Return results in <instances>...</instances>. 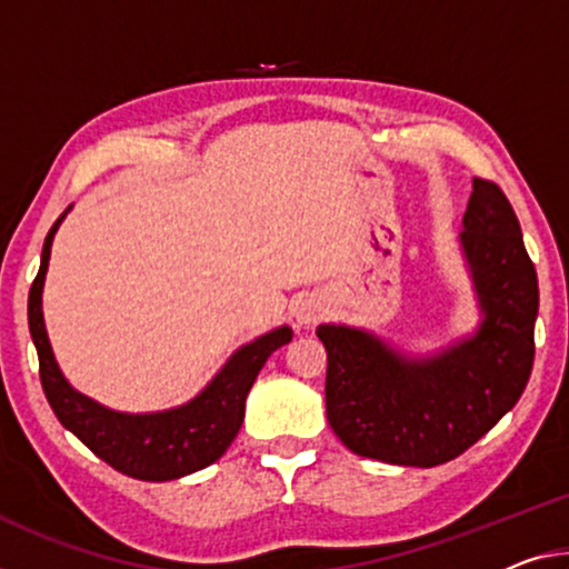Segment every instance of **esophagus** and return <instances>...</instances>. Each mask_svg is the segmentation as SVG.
<instances>
[{"label":"esophagus","instance_id":"34e87169","mask_svg":"<svg viewBox=\"0 0 569 569\" xmlns=\"http://www.w3.org/2000/svg\"><path fill=\"white\" fill-rule=\"evenodd\" d=\"M322 315H326V302L318 297H305L295 308V322L297 328H312L322 320Z\"/></svg>","mask_w":569,"mask_h":569}]
</instances>
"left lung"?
Segmentation results:
<instances>
[{
  "mask_svg": "<svg viewBox=\"0 0 569 569\" xmlns=\"http://www.w3.org/2000/svg\"><path fill=\"white\" fill-rule=\"evenodd\" d=\"M460 251L478 300L473 333L409 353L373 330L322 322L326 412L338 440L391 466H442L517 405L535 363L537 269L501 188L473 178Z\"/></svg>",
  "mask_w": 569,
  "mask_h": 569,
  "instance_id": "obj_1",
  "label": "left lung"
}]
</instances>
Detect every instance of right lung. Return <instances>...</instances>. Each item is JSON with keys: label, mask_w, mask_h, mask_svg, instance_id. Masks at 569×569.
I'll return each instance as SVG.
<instances>
[{"label": "right lung", "mask_w": 569, "mask_h": 569, "mask_svg": "<svg viewBox=\"0 0 569 569\" xmlns=\"http://www.w3.org/2000/svg\"><path fill=\"white\" fill-rule=\"evenodd\" d=\"M71 211V208H68ZM68 211L52 223L42 243L40 272L28 297V322L40 358L42 391L52 412L86 448L113 470L137 480H174L196 473L229 450L241 430L249 389L254 387L261 366L277 348L292 340V328L279 326L241 348H236L211 381L180 407L160 412H117L71 387L52 353L46 318H42V287H46L52 239Z\"/></svg>", "instance_id": "1"}]
</instances>
